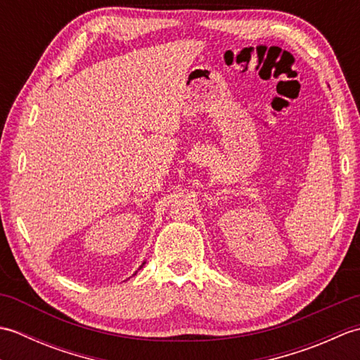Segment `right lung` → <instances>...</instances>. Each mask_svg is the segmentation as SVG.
I'll return each instance as SVG.
<instances>
[{"label":"right lung","mask_w":360,"mask_h":360,"mask_svg":"<svg viewBox=\"0 0 360 360\" xmlns=\"http://www.w3.org/2000/svg\"><path fill=\"white\" fill-rule=\"evenodd\" d=\"M143 264H145V263H142V266H143ZM142 266H141V267H142Z\"/></svg>","instance_id":"1"}]
</instances>
